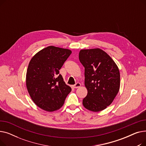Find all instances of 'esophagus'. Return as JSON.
<instances>
[{"label":"esophagus","instance_id":"1","mask_svg":"<svg viewBox=\"0 0 146 146\" xmlns=\"http://www.w3.org/2000/svg\"><path fill=\"white\" fill-rule=\"evenodd\" d=\"M80 86H81V84H80V83L78 82V83H76L75 84V85H73V88H79Z\"/></svg>","mask_w":146,"mask_h":146}]
</instances>
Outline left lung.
Here are the masks:
<instances>
[{"label": "left lung", "mask_w": 146, "mask_h": 146, "mask_svg": "<svg viewBox=\"0 0 146 146\" xmlns=\"http://www.w3.org/2000/svg\"><path fill=\"white\" fill-rule=\"evenodd\" d=\"M79 57L85 67L88 90L83 105L91 111H102L112 102L119 91V69L108 54L99 48L82 50Z\"/></svg>", "instance_id": "1"}]
</instances>
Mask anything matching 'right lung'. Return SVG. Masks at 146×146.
<instances>
[{"instance_id":"1","label":"right lung","mask_w":146,"mask_h":146,"mask_svg":"<svg viewBox=\"0 0 146 146\" xmlns=\"http://www.w3.org/2000/svg\"><path fill=\"white\" fill-rule=\"evenodd\" d=\"M71 53L70 50L49 46L37 52L29 63L26 76L28 93L34 102L46 111L61 108L72 90L59 74Z\"/></svg>"}]
</instances>
